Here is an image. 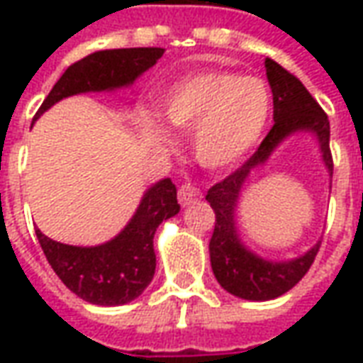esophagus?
Wrapping results in <instances>:
<instances>
[{
  "instance_id": "obj_1",
  "label": "esophagus",
  "mask_w": 363,
  "mask_h": 363,
  "mask_svg": "<svg viewBox=\"0 0 363 363\" xmlns=\"http://www.w3.org/2000/svg\"><path fill=\"white\" fill-rule=\"evenodd\" d=\"M202 198V192L198 189L196 184H192V182H184L181 184V189H179V202L182 206H189L192 202H196Z\"/></svg>"
}]
</instances>
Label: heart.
Masks as SVG:
<instances>
[{
    "mask_svg": "<svg viewBox=\"0 0 363 363\" xmlns=\"http://www.w3.org/2000/svg\"><path fill=\"white\" fill-rule=\"evenodd\" d=\"M270 108L272 96L259 77L204 72L182 79L167 93L161 116L174 130H194L196 159L220 169L235 163L259 142ZM142 126L151 142L171 143L169 132L157 122L145 118Z\"/></svg>",
    "mask_w": 363,
    "mask_h": 363,
    "instance_id": "heart-1",
    "label": "heart"
}]
</instances>
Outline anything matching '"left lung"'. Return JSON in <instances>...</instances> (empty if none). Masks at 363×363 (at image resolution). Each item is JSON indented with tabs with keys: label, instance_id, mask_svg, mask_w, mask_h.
I'll use <instances>...</instances> for the list:
<instances>
[{
	"label": "left lung",
	"instance_id": "8db88e82",
	"mask_svg": "<svg viewBox=\"0 0 363 363\" xmlns=\"http://www.w3.org/2000/svg\"><path fill=\"white\" fill-rule=\"evenodd\" d=\"M268 83L272 89L274 101V126L267 138L260 142L259 150L245 161L243 165L228 174L223 181L216 182L208 190L206 200L216 213L213 235L210 239V260L216 280L229 294L251 301H267L284 296L296 286L311 268L313 260L319 252L320 241L311 251L299 259L288 262H270L259 259L247 251L235 233V206L239 192L243 189L245 179L251 169L262 165L276 145L297 130H309L319 138L323 161L328 173L333 174V153H330V124L327 112L313 99L309 91L296 75L286 67L267 58Z\"/></svg>",
	"mask_w": 363,
	"mask_h": 363
}]
</instances>
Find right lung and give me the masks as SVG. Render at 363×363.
I'll return each mask as SVG.
<instances>
[{
  "label": "right lung",
  "instance_id": "obj_1",
  "mask_svg": "<svg viewBox=\"0 0 363 363\" xmlns=\"http://www.w3.org/2000/svg\"><path fill=\"white\" fill-rule=\"evenodd\" d=\"M165 48H118L89 54L67 67L36 111L35 120L62 99L87 91L128 85L157 64ZM171 179L153 184L124 231L99 247H72L36 229L38 243L54 272L75 296L95 305H124L150 286L155 274L153 235L161 221L179 213Z\"/></svg>",
  "mask_w": 363,
  "mask_h": 363
}]
</instances>
